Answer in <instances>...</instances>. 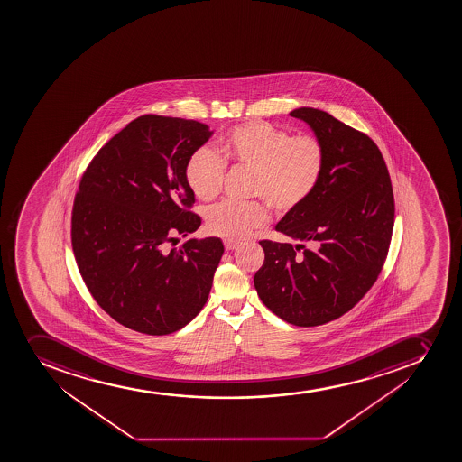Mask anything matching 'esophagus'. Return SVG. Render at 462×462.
<instances>
[{
  "label": "esophagus",
  "instance_id": "34e87169",
  "mask_svg": "<svg viewBox=\"0 0 462 462\" xmlns=\"http://www.w3.org/2000/svg\"><path fill=\"white\" fill-rule=\"evenodd\" d=\"M239 247V243H236V241H230V239H227V241H224V248L227 250V252H232V250H235V248Z\"/></svg>",
  "mask_w": 462,
  "mask_h": 462
}]
</instances>
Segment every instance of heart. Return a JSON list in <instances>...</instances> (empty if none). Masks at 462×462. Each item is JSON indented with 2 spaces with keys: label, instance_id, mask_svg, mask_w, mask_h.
<instances>
[{
  "label": "heart",
  "instance_id": "heart-1",
  "mask_svg": "<svg viewBox=\"0 0 462 462\" xmlns=\"http://www.w3.org/2000/svg\"><path fill=\"white\" fill-rule=\"evenodd\" d=\"M219 152L226 162L252 171L250 194L266 201L279 215L292 214L310 199L327 162L324 143L313 134L291 135L261 120L230 129ZM222 159L209 147H200L189 156L185 179L197 199L210 201L218 196L226 174ZM268 218V208L261 201H224L208 212L206 227L221 238L241 239L263 227Z\"/></svg>",
  "mask_w": 462,
  "mask_h": 462
}]
</instances>
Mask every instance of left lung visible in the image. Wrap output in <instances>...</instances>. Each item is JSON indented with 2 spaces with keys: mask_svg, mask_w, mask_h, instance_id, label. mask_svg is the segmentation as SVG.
<instances>
[{
  "mask_svg": "<svg viewBox=\"0 0 462 462\" xmlns=\"http://www.w3.org/2000/svg\"><path fill=\"white\" fill-rule=\"evenodd\" d=\"M327 152L310 199L275 230L297 245L263 239L254 288L273 313L318 327L351 310L378 279L389 253L394 197L389 170L372 138L316 108H297Z\"/></svg>",
  "mask_w": 462,
  "mask_h": 462,
  "instance_id": "left-lung-1",
  "label": "left lung"
}]
</instances>
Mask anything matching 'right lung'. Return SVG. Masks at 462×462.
<instances>
[{"instance_id":"add662e5","label":"right lung","mask_w":462,"mask_h":462,"mask_svg":"<svg viewBox=\"0 0 462 462\" xmlns=\"http://www.w3.org/2000/svg\"><path fill=\"white\" fill-rule=\"evenodd\" d=\"M210 135L196 120L142 116L97 152L79 182L70 230L79 274L95 301L138 333L183 328L209 297L221 239L170 243L200 227L185 167Z\"/></svg>"}]
</instances>
